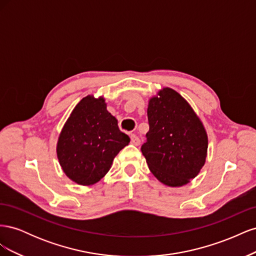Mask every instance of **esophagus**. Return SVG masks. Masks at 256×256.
<instances>
[{
	"label": "esophagus",
	"instance_id": "1",
	"mask_svg": "<svg viewBox=\"0 0 256 256\" xmlns=\"http://www.w3.org/2000/svg\"><path fill=\"white\" fill-rule=\"evenodd\" d=\"M130 142H131V144H134V145H136V146L140 145V143H141L140 138H138V136H136V134H131V136H130Z\"/></svg>",
	"mask_w": 256,
	"mask_h": 256
}]
</instances>
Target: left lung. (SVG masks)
<instances>
[{
    "label": "left lung",
    "instance_id": "8db88e82",
    "mask_svg": "<svg viewBox=\"0 0 256 256\" xmlns=\"http://www.w3.org/2000/svg\"><path fill=\"white\" fill-rule=\"evenodd\" d=\"M150 130L141 150L154 176L170 187H180L203 168L208 138L198 116L184 97L170 88L150 99Z\"/></svg>",
    "mask_w": 256,
    "mask_h": 256
}]
</instances>
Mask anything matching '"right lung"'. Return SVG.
Listing matches in <instances>:
<instances>
[{
    "label": "right lung",
    "mask_w": 256,
    "mask_h": 256,
    "mask_svg": "<svg viewBox=\"0 0 256 256\" xmlns=\"http://www.w3.org/2000/svg\"><path fill=\"white\" fill-rule=\"evenodd\" d=\"M130 138L108 112L104 97L88 95L74 106L56 145L60 164L67 177L90 186L109 172L112 162Z\"/></svg>",
    "instance_id": "1"
}]
</instances>
